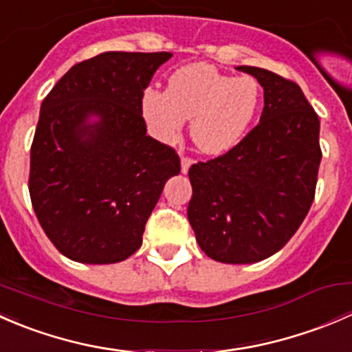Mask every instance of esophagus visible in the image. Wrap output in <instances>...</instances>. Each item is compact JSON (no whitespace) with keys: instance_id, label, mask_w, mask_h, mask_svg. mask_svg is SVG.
<instances>
[{"instance_id":"34e87169","label":"esophagus","mask_w":352,"mask_h":352,"mask_svg":"<svg viewBox=\"0 0 352 352\" xmlns=\"http://www.w3.org/2000/svg\"><path fill=\"white\" fill-rule=\"evenodd\" d=\"M192 160L189 158V156H182V160H180V170H182V173H187L189 172L190 165H192Z\"/></svg>"}]
</instances>
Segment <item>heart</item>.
Returning <instances> with one entry per match:
<instances>
[{
  "mask_svg": "<svg viewBox=\"0 0 352 352\" xmlns=\"http://www.w3.org/2000/svg\"><path fill=\"white\" fill-rule=\"evenodd\" d=\"M261 104L262 90L255 78H233L204 63L179 67L168 78L166 91L146 88L141 98L144 119L160 141H173L186 119H192L190 138L206 155H223L239 146Z\"/></svg>",
  "mask_w": 352,
  "mask_h": 352,
  "instance_id": "obj_1",
  "label": "heart"
}]
</instances>
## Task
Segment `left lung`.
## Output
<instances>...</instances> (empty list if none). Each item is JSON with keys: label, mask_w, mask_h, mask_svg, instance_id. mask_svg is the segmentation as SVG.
I'll list each match as a JSON object with an SVG mask.
<instances>
[{"label": "left lung", "mask_w": 352, "mask_h": 352, "mask_svg": "<svg viewBox=\"0 0 352 352\" xmlns=\"http://www.w3.org/2000/svg\"><path fill=\"white\" fill-rule=\"evenodd\" d=\"M236 69L264 88L261 120L228 153L190 166L187 216L208 257L254 264L281 250L310 211L320 120L296 83L262 67Z\"/></svg>", "instance_id": "8db88e82"}]
</instances>
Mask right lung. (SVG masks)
I'll use <instances>...</instances> for the list:
<instances>
[{
  "label": "right lung",
  "instance_id": "1",
  "mask_svg": "<svg viewBox=\"0 0 352 352\" xmlns=\"http://www.w3.org/2000/svg\"><path fill=\"white\" fill-rule=\"evenodd\" d=\"M172 52H102L78 63L41 105L30 150L32 206L63 255L83 264L126 261L166 180L170 146L146 136L141 98Z\"/></svg>",
  "mask_w": 352,
  "mask_h": 352
}]
</instances>
